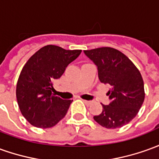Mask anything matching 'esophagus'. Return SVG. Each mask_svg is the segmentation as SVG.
I'll return each mask as SVG.
<instances>
[{
    "instance_id": "esophagus-1",
    "label": "esophagus",
    "mask_w": 159,
    "mask_h": 159,
    "mask_svg": "<svg viewBox=\"0 0 159 159\" xmlns=\"http://www.w3.org/2000/svg\"><path fill=\"white\" fill-rule=\"evenodd\" d=\"M83 102L85 103L86 105H88V106H90L91 104L93 103V102H92V101H87V100H83Z\"/></svg>"
}]
</instances>
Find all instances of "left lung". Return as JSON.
<instances>
[{"mask_svg":"<svg viewBox=\"0 0 159 159\" xmlns=\"http://www.w3.org/2000/svg\"><path fill=\"white\" fill-rule=\"evenodd\" d=\"M97 66L101 83L110 85L107 93L109 105H102V112L94 120L108 129L120 128L137 115L145 100L141 74L129 58L116 49L101 47L84 51Z\"/></svg>","mask_w":159,"mask_h":159,"instance_id":"obj_1","label":"left lung"}]
</instances>
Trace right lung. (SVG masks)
Listing matches in <instances>:
<instances>
[{"mask_svg": "<svg viewBox=\"0 0 159 159\" xmlns=\"http://www.w3.org/2000/svg\"><path fill=\"white\" fill-rule=\"evenodd\" d=\"M82 50H64L48 45L40 48L23 66L16 85V98L22 115L31 125L50 128L67 114L73 100L53 95L52 83L60 78Z\"/></svg>", "mask_w": 159, "mask_h": 159, "instance_id": "add662e5", "label": "right lung"}]
</instances>
